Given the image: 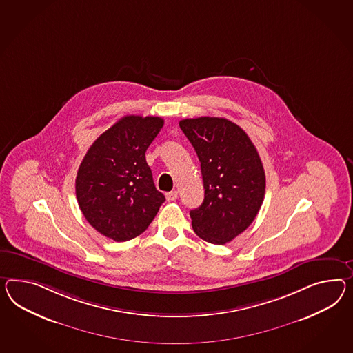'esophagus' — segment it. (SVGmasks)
I'll use <instances>...</instances> for the list:
<instances>
[{"label":"esophagus","instance_id":"34e87169","mask_svg":"<svg viewBox=\"0 0 353 353\" xmlns=\"http://www.w3.org/2000/svg\"><path fill=\"white\" fill-rule=\"evenodd\" d=\"M176 199H178V192L176 190H172V192L166 193V201L168 202H172V201H175Z\"/></svg>","mask_w":353,"mask_h":353}]
</instances>
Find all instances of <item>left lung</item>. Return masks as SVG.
I'll list each match as a JSON object with an SVG mask.
<instances>
[{
  "label": "left lung",
  "mask_w": 353,
  "mask_h": 353,
  "mask_svg": "<svg viewBox=\"0 0 353 353\" xmlns=\"http://www.w3.org/2000/svg\"><path fill=\"white\" fill-rule=\"evenodd\" d=\"M201 163L205 199L190 211L194 233L208 243L225 244L252 224L265 196L261 159L243 129L224 118L202 117L179 123Z\"/></svg>",
  "instance_id": "8db88e82"
}]
</instances>
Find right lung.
Listing matches in <instances>:
<instances>
[{
    "label": "right lung",
    "mask_w": 353,
    "mask_h": 353,
    "mask_svg": "<svg viewBox=\"0 0 353 353\" xmlns=\"http://www.w3.org/2000/svg\"><path fill=\"white\" fill-rule=\"evenodd\" d=\"M163 127L157 117H124L87 151L75 193L83 215L101 234L117 242L133 239L163 205L165 197L145 161V151Z\"/></svg>",
    "instance_id": "1"
}]
</instances>
